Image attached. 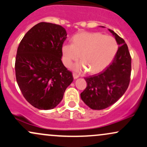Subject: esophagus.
I'll use <instances>...</instances> for the list:
<instances>
[{"label": "esophagus", "mask_w": 147, "mask_h": 147, "mask_svg": "<svg viewBox=\"0 0 147 147\" xmlns=\"http://www.w3.org/2000/svg\"><path fill=\"white\" fill-rule=\"evenodd\" d=\"M72 76H73V78L75 79H77V78H78V77H79V75H77V74H76V73H73V74H72Z\"/></svg>", "instance_id": "34e87169"}]
</instances>
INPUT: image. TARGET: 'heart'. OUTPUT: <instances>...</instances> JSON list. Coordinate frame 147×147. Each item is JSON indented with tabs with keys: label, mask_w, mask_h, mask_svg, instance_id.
Returning a JSON list of instances; mask_svg holds the SVG:
<instances>
[{
	"label": "heart",
	"mask_w": 147,
	"mask_h": 147,
	"mask_svg": "<svg viewBox=\"0 0 147 147\" xmlns=\"http://www.w3.org/2000/svg\"><path fill=\"white\" fill-rule=\"evenodd\" d=\"M72 41V43L63 45L62 53L64 64L68 67L80 56L82 61L73 66L76 71L86 69L90 73L102 71L112 62L117 52L115 38L99 32L77 34Z\"/></svg>",
	"instance_id": "obj_1"
}]
</instances>
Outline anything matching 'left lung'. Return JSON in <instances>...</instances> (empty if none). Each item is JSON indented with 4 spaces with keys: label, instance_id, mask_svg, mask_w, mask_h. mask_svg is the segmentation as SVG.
<instances>
[{
    "label": "left lung",
    "instance_id": "obj_1",
    "mask_svg": "<svg viewBox=\"0 0 147 147\" xmlns=\"http://www.w3.org/2000/svg\"><path fill=\"white\" fill-rule=\"evenodd\" d=\"M119 45L117 52L104 71L85 77L87 86L81 98L93 110H102L113 105L124 95L130 82L131 57L125 41L111 30Z\"/></svg>",
    "mask_w": 147,
    "mask_h": 147
}]
</instances>
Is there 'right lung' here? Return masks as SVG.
<instances>
[{"instance_id": "right-lung-1", "label": "right lung", "mask_w": 147, "mask_h": 147, "mask_svg": "<svg viewBox=\"0 0 147 147\" xmlns=\"http://www.w3.org/2000/svg\"><path fill=\"white\" fill-rule=\"evenodd\" d=\"M67 38L61 25L41 22L28 32L17 49L16 82L23 97L36 109L50 110L61 102L73 81L61 61Z\"/></svg>"}]
</instances>
